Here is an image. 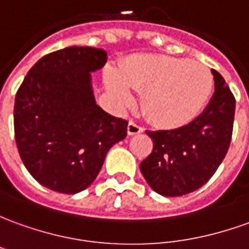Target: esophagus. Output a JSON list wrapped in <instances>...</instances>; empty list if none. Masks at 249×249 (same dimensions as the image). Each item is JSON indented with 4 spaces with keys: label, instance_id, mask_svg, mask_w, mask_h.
I'll list each match as a JSON object with an SVG mask.
<instances>
[{
    "label": "esophagus",
    "instance_id": "esophagus-1",
    "mask_svg": "<svg viewBox=\"0 0 249 249\" xmlns=\"http://www.w3.org/2000/svg\"><path fill=\"white\" fill-rule=\"evenodd\" d=\"M143 131V127L140 126V124H137L135 122H128V126H127V133L128 135H135V134H140Z\"/></svg>",
    "mask_w": 249,
    "mask_h": 249
}]
</instances>
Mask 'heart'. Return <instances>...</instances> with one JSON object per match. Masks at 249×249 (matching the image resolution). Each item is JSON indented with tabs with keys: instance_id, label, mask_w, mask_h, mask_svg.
<instances>
[{
	"instance_id": "1",
	"label": "heart",
	"mask_w": 249,
	"mask_h": 249,
	"mask_svg": "<svg viewBox=\"0 0 249 249\" xmlns=\"http://www.w3.org/2000/svg\"><path fill=\"white\" fill-rule=\"evenodd\" d=\"M106 84L119 106L131 103V90L142 95V109L162 127H181L194 121L213 92V74L198 61L141 54L126 59L121 75L107 70Z\"/></svg>"
}]
</instances>
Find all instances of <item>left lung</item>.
I'll use <instances>...</instances> for the list:
<instances>
[{"label":"left lung","mask_w":249,"mask_h":249,"mask_svg":"<svg viewBox=\"0 0 249 249\" xmlns=\"http://www.w3.org/2000/svg\"><path fill=\"white\" fill-rule=\"evenodd\" d=\"M214 93L205 111L186 126L146 130L153 150L142 161L147 184L164 196H180L206 184L231 145L236 100L224 77L212 69Z\"/></svg>","instance_id":"8db88e82"}]
</instances>
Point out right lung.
<instances>
[{
	"instance_id": "right-lung-1",
	"label": "right lung",
	"mask_w": 249,
	"mask_h": 249,
	"mask_svg": "<svg viewBox=\"0 0 249 249\" xmlns=\"http://www.w3.org/2000/svg\"><path fill=\"white\" fill-rule=\"evenodd\" d=\"M107 53L66 47L40 58L27 73L15 100V138L34 179L53 191L80 193L103 167L108 150L127 135L128 122L99 107L90 71Z\"/></svg>"
}]
</instances>
